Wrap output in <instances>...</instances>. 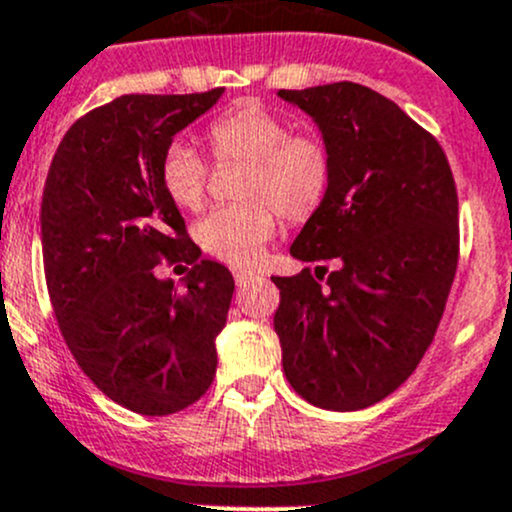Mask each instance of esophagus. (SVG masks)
Masks as SVG:
<instances>
[{
	"label": "esophagus",
	"mask_w": 512,
	"mask_h": 512,
	"mask_svg": "<svg viewBox=\"0 0 512 512\" xmlns=\"http://www.w3.org/2000/svg\"><path fill=\"white\" fill-rule=\"evenodd\" d=\"M232 277H235L237 287H242V285H247L250 280H255V272L242 270V267H235V270H232Z\"/></svg>",
	"instance_id": "34e87169"
}]
</instances>
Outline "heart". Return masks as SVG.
<instances>
[{
  "mask_svg": "<svg viewBox=\"0 0 512 512\" xmlns=\"http://www.w3.org/2000/svg\"><path fill=\"white\" fill-rule=\"evenodd\" d=\"M218 163L245 160L237 195L195 225V240L227 265H252L280 230V213L292 223L312 218L334 183V153L322 136L292 131V123L265 106L245 103L218 113L205 126ZM210 168L190 143L170 141L158 163L163 193L180 210H200Z\"/></svg>",
  "mask_w": 512,
  "mask_h": 512,
  "instance_id": "obj_1",
  "label": "heart"
}]
</instances>
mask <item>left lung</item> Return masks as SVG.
<instances>
[{
	"mask_svg": "<svg viewBox=\"0 0 512 512\" xmlns=\"http://www.w3.org/2000/svg\"><path fill=\"white\" fill-rule=\"evenodd\" d=\"M334 153V183L289 252L334 260L272 277L282 369L319 409L356 411L399 389L431 347L458 267V195L436 138L352 81L277 91Z\"/></svg>",
	"mask_w": 512,
	"mask_h": 512,
	"instance_id": "obj_1",
	"label": "left lung"
}]
</instances>
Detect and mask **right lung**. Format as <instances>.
Listing matches in <instances>:
<instances>
[{
    "label": "right lung",
    "mask_w": 512,
    "mask_h": 512,
    "mask_svg": "<svg viewBox=\"0 0 512 512\" xmlns=\"http://www.w3.org/2000/svg\"><path fill=\"white\" fill-rule=\"evenodd\" d=\"M205 94H128L81 116L56 148L41 198V250L59 329L76 364L143 416H168L210 389L230 270L200 247L163 193L158 163L178 131L218 103ZM163 259L189 265L183 290Z\"/></svg>",
    "instance_id": "right-lung-1"
}]
</instances>
